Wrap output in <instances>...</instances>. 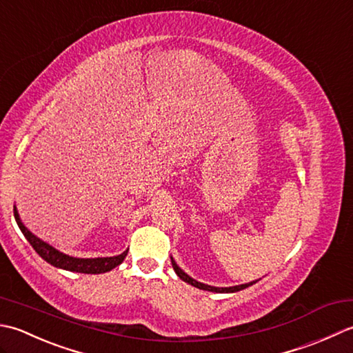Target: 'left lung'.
<instances>
[{"mask_svg": "<svg viewBox=\"0 0 353 353\" xmlns=\"http://www.w3.org/2000/svg\"><path fill=\"white\" fill-rule=\"evenodd\" d=\"M170 261H172V267H174V270H175V272L178 274V277L181 279V280H184V282H187L189 285H192V286H195V288H199V290H204V291H212V292H236V291H241V290H245V288H248V286H251L253 283H256V282H250V283H243V285H237V286H228V288H218V286H210V285H205V283H201V282H198V280H195V279H192L190 276H187L185 272L178 267V265L175 263V261L174 259L170 257Z\"/></svg>", "mask_w": 353, "mask_h": 353, "instance_id": "1", "label": "left lung"}]
</instances>
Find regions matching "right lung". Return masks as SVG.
<instances>
[{
  "mask_svg": "<svg viewBox=\"0 0 353 353\" xmlns=\"http://www.w3.org/2000/svg\"><path fill=\"white\" fill-rule=\"evenodd\" d=\"M13 214H15L17 224L21 232L26 236V239L30 242L33 250L38 253L46 262L53 265L56 268H62L67 271H74V272H83V274H100V272L111 271L112 268L119 267V265L123 262V259L128 254V250L123 253L114 257H96V259H79V257H71L68 254H63L61 251H57L52 245H48L47 242L41 241L38 236H34L30 230L21 222V218L18 214L17 207L13 205Z\"/></svg>",
  "mask_w": 353,
  "mask_h": 353,
  "instance_id": "right-lung-1",
  "label": "right lung"
}]
</instances>
